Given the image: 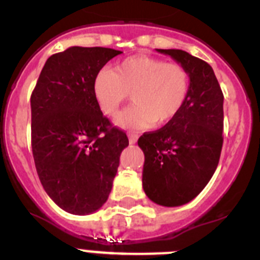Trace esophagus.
Instances as JSON below:
<instances>
[{
    "label": "esophagus",
    "instance_id": "esophagus-1",
    "mask_svg": "<svg viewBox=\"0 0 260 260\" xmlns=\"http://www.w3.org/2000/svg\"><path fill=\"white\" fill-rule=\"evenodd\" d=\"M137 141H138V134H134V133H128V142H130V144L137 143Z\"/></svg>",
    "mask_w": 260,
    "mask_h": 260
}]
</instances>
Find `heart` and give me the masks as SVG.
Masks as SVG:
<instances>
[{
	"instance_id": "obj_1",
	"label": "heart",
	"mask_w": 260,
	"mask_h": 260,
	"mask_svg": "<svg viewBox=\"0 0 260 260\" xmlns=\"http://www.w3.org/2000/svg\"><path fill=\"white\" fill-rule=\"evenodd\" d=\"M93 96L103 113L116 116L127 100L135 104L116 119L126 128H147L169 122L185 105L190 91V75L180 63L138 54L103 69L93 79Z\"/></svg>"
}]
</instances>
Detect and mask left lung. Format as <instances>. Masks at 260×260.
<instances>
[{
	"mask_svg": "<svg viewBox=\"0 0 260 260\" xmlns=\"http://www.w3.org/2000/svg\"><path fill=\"white\" fill-rule=\"evenodd\" d=\"M182 65L190 91L180 113L164 127L144 133L138 146L144 153L143 190L165 207L189 203L206 187L220 160L224 95L212 68L181 49H157Z\"/></svg>",
	"mask_w": 260,
	"mask_h": 260,
	"instance_id": "left-lung-1",
	"label": "left lung"
}]
</instances>
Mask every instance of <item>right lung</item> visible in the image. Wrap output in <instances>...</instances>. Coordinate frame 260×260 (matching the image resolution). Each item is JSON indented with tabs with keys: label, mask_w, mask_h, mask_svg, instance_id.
Wrapping results in <instances>:
<instances>
[{
	"label": "right lung",
	"mask_w": 260,
	"mask_h": 260,
	"mask_svg": "<svg viewBox=\"0 0 260 260\" xmlns=\"http://www.w3.org/2000/svg\"><path fill=\"white\" fill-rule=\"evenodd\" d=\"M121 50L70 47L50 56L31 95L32 155L40 182L54 203L88 215L107 202L126 133L103 116L93 79Z\"/></svg>",
	"instance_id": "right-lung-1"
}]
</instances>
